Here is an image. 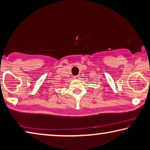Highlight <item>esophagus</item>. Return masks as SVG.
Here are the masks:
<instances>
[{"mask_svg": "<svg viewBox=\"0 0 150 150\" xmlns=\"http://www.w3.org/2000/svg\"><path fill=\"white\" fill-rule=\"evenodd\" d=\"M74 79L79 80L80 79V76H74Z\"/></svg>", "mask_w": 150, "mask_h": 150, "instance_id": "1", "label": "esophagus"}]
</instances>
